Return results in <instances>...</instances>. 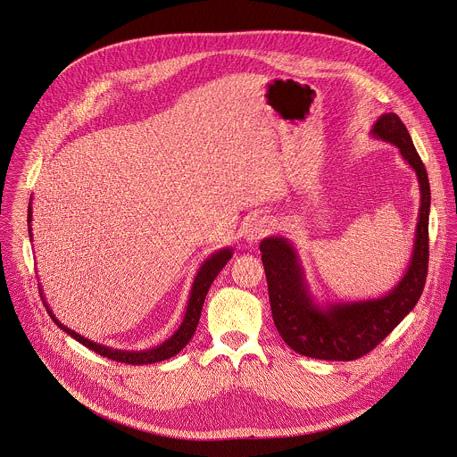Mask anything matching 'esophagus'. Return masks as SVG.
<instances>
[{
  "label": "esophagus",
  "instance_id": "1",
  "mask_svg": "<svg viewBox=\"0 0 457 457\" xmlns=\"http://www.w3.org/2000/svg\"><path fill=\"white\" fill-rule=\"evenodd\" d=\"M271 231V220L266 217H257L253 219L247 228H245V240L249 244H255L261 238H264Z\"/></svg>",
  "mask_w": 457,
  "mask_h": 457
}]
</instances>
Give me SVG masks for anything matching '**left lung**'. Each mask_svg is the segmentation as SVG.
Segmentation results:
<instances>
[{
	"mask_svg": "<svg viewBox=\"0 0 457 457\" xmlns=\"http://www.w3.org/2000/svg\"><path fill=\"white\" fill-rule=\"evenodd\" d=\"M371 135L400 149L403 159L415 171L420 189L411 261L403 278L387 296L320 306L310 295L300 257L286 238L270 237L259 245L277 331L295 353L306 357L354 361L368 354L410 313L426 284L431 191L424 162L396 113L380 115Z\"/></svg>",
	"mask_w": 457,
	"mask_h": 457,
	"instance_id": "obj_1",
	"label": "left lung"
}]
</instances>
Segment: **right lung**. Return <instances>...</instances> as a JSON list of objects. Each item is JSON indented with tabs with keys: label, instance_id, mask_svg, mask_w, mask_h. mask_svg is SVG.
I'll list each match as a JSON object with an SVG mask.
<instances>
[{
	"label": "right lung",
	"instance_id": "obj_1",
	"mask_svg": "<svg viewBox=\"0 0 457 457\" xmlns=\"http://www.w3.org/2000/svg\"><path fill=\"white\" fill-rule=\"evenodd\" d=\"M31 217H33V212H31V202L28 206V229H29V238H33L31 235ZM233 251L231 249H220L217 253H210V257L204 261L202 264V268L198 270L196 277H195V282H193V289H191V296H189V302H187V310H186V315H184V320L180 324V328L168 338L164 340L161 345L149 349V351H140V353H129V351H117V349H110V347H104L102 344H95L84 337H80L79 333L71 331L70 328H66L64 324H61L55 315L52 313L49 304L47 306V312L52 317V320L64 331L68 333L71 338H75L77 342H80L82 345H86L87 349L95 351L96 354L103 355V357H108L112 361H119V362H128V364H153V362H159V361H164V359H170L175 354H179L187 344L189 340L193 338L196 328H198V322H200V315H202V308H204V296L213 282V278L219 275V271L226 266V262L231 259ZM44 296V295H42Z\"/></svg>",
	"mask_w": 457,
	"mask_h": 457
}]
</instances>
